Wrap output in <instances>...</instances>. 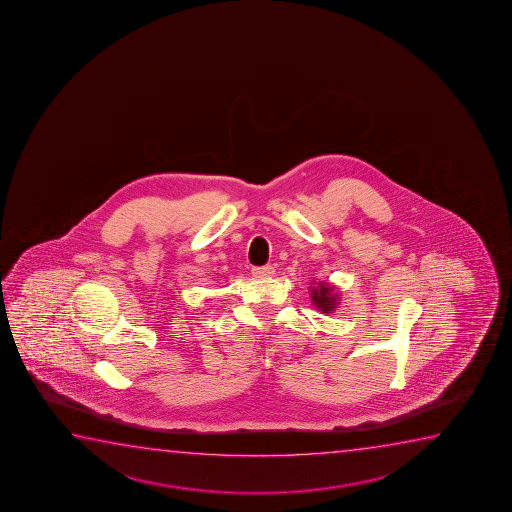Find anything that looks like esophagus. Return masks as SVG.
I'll list each match as a JSON object with an SVG mask.
<instances>
[{"mask_svg":"<svg viewBox=\"0 0 512 512\" xmlns=\"http://www.w3.org/2000/svg\"><path fill=\"white\" fill-rule=\"evenodd\" d=\"M252 274L255 278H271L274 276V267L273 266H260L253 267Z\"/></svg>","mask_w":512,"mask_h":512,"instance_id":"1","label":"esophagus"}]
</instances>
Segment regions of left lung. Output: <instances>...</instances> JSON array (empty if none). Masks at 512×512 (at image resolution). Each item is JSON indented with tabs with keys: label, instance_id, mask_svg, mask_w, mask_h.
I'll return each mask as SVG.
<instances>
[{
	"label": "left lung",
	"instance_id": "8db88e82",
	"mask_svg": "<svg viewBox=\"0 0 512 512\" xmlns=\"http://www.w3.org/2000/svg\"><path fill=\"white\" fill-rule=\"evenodd\" d=\"M309 290H311V301L322 313H332L339 304L336 290L325 281H320L316 287H311Z\"/></svg>",
	"mask_w": 512,
	"mask_h": 512
}]
</instances>
